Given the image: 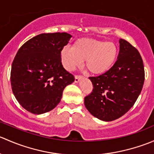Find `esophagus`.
Instances as JSON below:
<instances>
[{
    "instance_id": "obj_1",
    "label": "esophagus",
    "mask_w": 154,
    "mask_h": 154,
    "mask_svg": "<svg viewBox=\"0 0 154 154\" xmlns=\"http://www.w3.org/2000/svg\"><path fill=\"white\" fill-rule=\"evenodd\" d=\"M83 78V77H82V76H75V77H74V82H75V83H79L80 80Z\"/></svg>"
}]
</instances>
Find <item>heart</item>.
I'll list each match as a JSON object with an SVG mask.
<instances>
[{
    "mask_svg": "<svg viewBox=\"0 0 154 154\" xmlns=\"http://www.w3.org/2000/svg\"><path fill=\"white\" fill-rule=\"evenodd\" d=\"M117 55L115 43L86 38L76 40L72 48H63L60 54L62 64L67 71H74L85 60L86 69L94 75H101L109 71Z\"/></svg>",
    "mask_w": 154,
    "mask_h": 154,
    "instance_id": "1",
    "label": "heart"
}]
</instances>
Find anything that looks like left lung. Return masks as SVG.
<instances>
[{
	"mask_svg": "<svg viewBox=\"0 0 154 154\" xmlns=\"http://www.w3.org/2000/svg\"><path fill=\"white\" fill-rule=\"evenodd\" d=\"M119 44L117 61L105 74L89 77L93 91L84 99L88 111L103 122L114 121L127 112L144 84V65L139 52L122 38Z\"/></svg>",
	"mask_w": 154,
	"mask_h": 154,
	"instance_id": "1",
	"label": "left lung"
}]
</instances>
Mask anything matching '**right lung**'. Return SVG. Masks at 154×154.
Returning <instances> with one entry per match:
<instances>
[{
  "instance_id": "obj_1",
  "label": "right lung",
  "mask_w": 154,
  "mask_h": 154,
  "mask_svg": "<svg viewBox=\"0 0 154 154\" xmlns=\"http://www.w3.org/2000/svg\"><path fill=\"white\" fill-rule=\"evenodd\" d=\"M72 35L67 32L42 33L24 43L11 69L12 92L23 108L41 115L55 108L63 91L74 81L62 65L60 51Z\"/></svg>"
}]
</instances>
